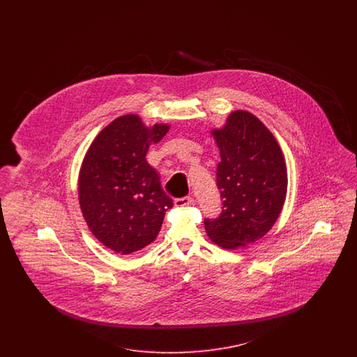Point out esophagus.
Here are the masks:
<instances>
[{"mask_svg":"<svg viewBox=\"0 0 357 357\" xmlns=\"http://www.w3.org/2000/svg\"><path fill=\"white\" fill-rule=\"evenodd\" d=\"M192 198L191 197H183V198H176L175 201H174V204L176 206V207H185V206H188V204H192Z\"/></svg>","mask_w":357,"mask_h":357,"instance_id":"34e87169","label":"esophagus"}]
</instances>
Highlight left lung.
Listing matches in <instances>:
<instances>
[{"label": "left lung", "mask_w": 357, "mask_h": 357, "mask_svg": "<svg viewBox=\"0 0 357 357\" xmlns=\"http://www.w3.org/2000/svg\"><path fill=\"white\" fill-rule=\"evenodd\" d=\"M210 134L221 155L223 206L217 220H204V230L222 249L237 250L266 236L278 220L288 191L287 162L271 130L249 111L230 112Z\"/></svg>", "instance_id": "obj_1"}]
</instances>
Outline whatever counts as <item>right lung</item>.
<instances>
[{"label":"right lung","instance_id":"add662e5","mask_svg":"<svg viewBox=\"0 0 357 357\" xmlns=\"http://www.w3.org/2000/svg\"><path fill=\"white\" fill-rule=\"evenodd\" d=\"M170 124H144L136 114L112 120L93 139L82 162L79 204L91 233L118 255L150 245L162 227L170 197L146 159L151 144L169 132Z\"/></svg>","mask_w":357,"mask_h":357}]
</instances>
